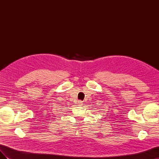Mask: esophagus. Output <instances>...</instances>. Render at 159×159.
Instances as JSON below:
<instances>
[{"label": "esophagus", "instance_id": "obj_1", "mask_svg": "<svg viewBox=\"0 0 159 159\" xmlns=\"http://www.w3.org/2000/svg\"><path fill=\"white\" fill-rule=\"evenodd\" d=\"M78 104V105H80V106H82V105H83V102H81V101H79Z\"/></svg>", "mask_w": 159, "mask_h": 159}]
</instances>
